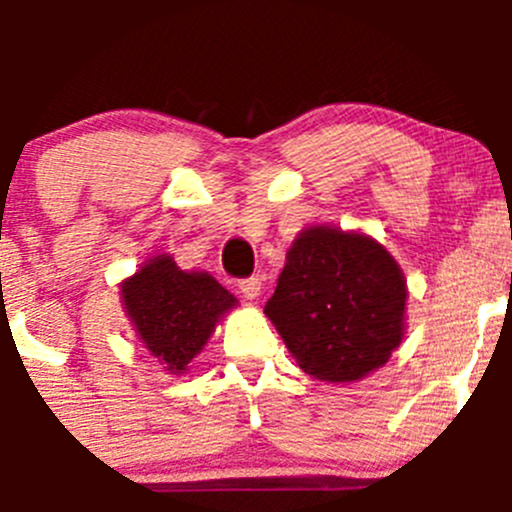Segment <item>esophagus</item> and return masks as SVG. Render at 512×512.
I'll return each mask as SVG.
<instances>
[{"mask_svg": "<svg viewBox=\"0 0 512 512\" xmlns=\"http://www.w3.org/2000/svg\"><path fill=\"white\" fill-rule=\"evenodd\" d=\"M237 287H240L242 297L245 299H257L260 297L262 282H260V277H245V280L237 282Z\"/></svg>", "mask_w": 512, "mask_h": 512, "instance_id": "esophagus-1", "label": "esophagus"}]
</instances>
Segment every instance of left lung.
<instances>
[{"label": "left lung", "mask_w": 512, "mask_h": 512, "mask_svg": "<svg viewBox=\"0 0 512 512\" xmlns=\"http://www.w3.org/2000/svg\"><path fill=\"white\" fill-rule=\"evenodd\" d=\"M406 280L371 237L309 227L287 252L265 314L297 364L319 381H356L404 337Z\"/></svg>", "instance_id": "left-lung-1"}]
</instances>
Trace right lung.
I'll list each match as a JSON object with an SVG mask.
<instances>
[{
    "label": "right lung",
    "mask_w": 512,
    "mask_h": 512,
    "mask_svg": "<svg viewBox=\"0 0 512 512\" xmlns=\"http://www.w3.org/2000/svg\"><path fill=\"white\" fill-rule=\"evenodd\" d=\"M123 302L141 342L165 369H188L208 342L220 314L237 302L205 272H183L168 255L148 260L121 287Z\"/></svg>",
    "instance_id": "add662e5"
}]
</instances>
